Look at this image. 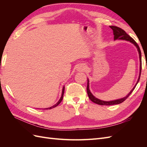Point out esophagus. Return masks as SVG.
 <instances>
[{
    "mask_svg": "<svg viewBox=\"0 0 147 147\" xmlns=\"http://www.w3.org/2000/svg\"><path fill=\"white\" fill-rule=\"evenodd\" d=\"M86 66L84 64H80L78 65V66L77 67V70L80 72H83V71L86 70Z\"/></svg>",
    "mask_w": 147,
    "mask_h": 147,
    "instance_id": "34e87169",
    "label": "esophagus"
}]
</instances>
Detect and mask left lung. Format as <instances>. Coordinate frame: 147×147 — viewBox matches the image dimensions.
Masks as SVG:
<instances>
[{"label":"left lung","mask_w":147,"mask_h":147,"mask_svg":"<svg viewBox=\"0 0 147 147\" xmlns=\"http://www.w3.org/2000/svg\"><path fill=\"white\" fill-rule=\"evenodd\" d=\"M110 28L113 30V35H114V40H126L128 42H130L131 43H133L134 45L136 47V48H137L138 52H139V59H140V74H139V78L137 80V82L136 84V85L134 86V88H132V90L130 91V92H129V94L125 96L123 98L121 99H117V100H110V101H104V100H100L99 99L96 98V97H94L92 94V93L91 92L90 90V87H89V80L88 78V84H87V93L89 98L94 103L99 104V105H116V104H119L122 103L123 102H124L125 100L127 97H129L131 93L132 92L133 90H134V88H136L137 84L139 83V80H140V74H141V70H142V56H141V51H140V49L138 45V44L136 42V41L133 39L132 37H131L129 35L127 34H126V32L124 31L123 29H121L120 28L117 27V26H110Z\"/></svg>","instance_id":"8db88e82"}]
</instances>
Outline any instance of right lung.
I'll use <instances>...</instances> for the list:
<instances>
[{
  "label": "right lung",
  "instance_id": "1",
  "mask_svg": "<svg viewBox=\"0 0 147 147\" xmlns=\"http://www.w3.org/2000/svg\"><path fill=\"white\" fill-rule=\"evenodd\" d=\"M64 86L63 87V91H62V95H61V98H60V99L59 100V101L57 102V103L56 104H55L53 106H52V107H49V108H47V109H53V108H55V107H56V106H57L60 103H61V102L62 101V100H63V95H64Z\"/></svg>",
  "mask_w": 147,
  "mask_h": 147
}]
</instances>
